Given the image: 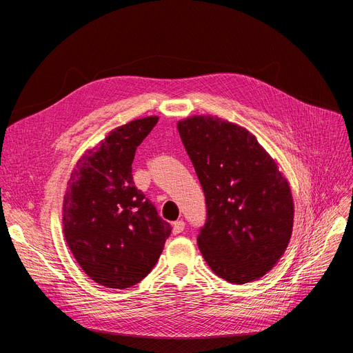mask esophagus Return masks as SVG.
Segmentation results:
<instances>
[{"instance_id": "1", "label": "esophagus", "mask_w": 353, "mask_h": 353, "mask_svg": "<svg viewBox=\"0 0 353 353\" xmlns=\"http://www.w3.org/2000/svg\"><path fill=\"white\" fill-rule=\"evenodd\" d=\"M184 226H186V223H184L183 220H177L173 223V234H179L184 230Z\"/></svg>"}]
</instances>
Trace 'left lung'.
<instances>
[{
  "instance_id": "left-lung-1",
  "label": "left lung",
  "mask_w": 353,
  "mask_h": 353,
  "mask_svg": "<svg viewBox=\"0 0 353 353\" xmlns=\"http://www.w3.org/2000/svg\"><path fill=\"white\" fill-rule=\"evenodd\" d=\"M206 197L197 236L210 269L234 285L266 274L292 236L290 188L246 128L210 116L177 123Z\"/></svg>"
}]
</instances>
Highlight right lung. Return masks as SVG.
Here are the masks:
<instances>
[{
  "label": "right lung",
  "mask_w": 353,
  "mask_h": 353,
  "mask_svg": "<svg viewBox=\"0 0 353 353\" xmlns=\"http://www.w3.org/2000/svg\"><path fill=\"white\" fill-rule=\"evenodd\" d=\"M159 117L117 127L71 173L63 225L71 253L96 283L125 289L157 263L172 226L134 186L132 163L137 147Z\"/></svg>",
  "instance_id": "1"
}]
</instances>
